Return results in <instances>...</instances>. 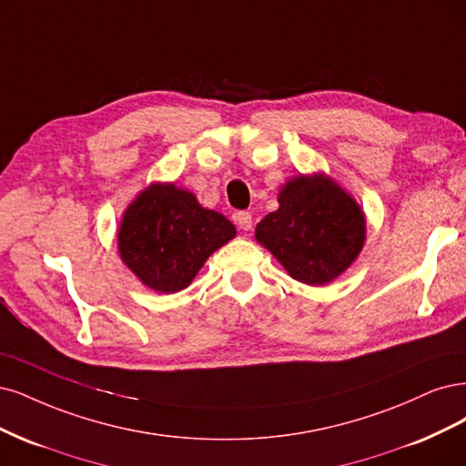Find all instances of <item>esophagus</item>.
Listing matches in <instances>:
<instances>
[{
  "instance_id": "esophagus-1",
  "label": "esophagus",
  "mask_w": 466,
  "mask_h": 466,
  "mask_svg": "<svg viewBox=\"0 0 466 466\" xmlns=\"http://www.w3.org/2000/svg\"><path fill=\"white\" fill-rule=\"evenodd\" d=\"M236 224H238V228H242V230H251V227H253V220H251V215L248 213V211H242V213H236Z\"/></svg>"
}]
</instances>
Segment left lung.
I'll use <instances>...</instances> for the list:
<instances>
[{
  "label": "left lung",
  "mask_w": 466,
  "mask_h": 466,
  "mask_svg": "<svg viewBox=\"0 0 466 466\" xmlns=\"http://www.w3.org/2000/svg\"><path fill=\"white\" fill-rule=\"evenodd\" d=\"M255 239L294 280L323 287L358 259L366 215L333 177L299 174L280 187L279 208L255 227Z\"/></svg>",
  "instance_id": "8db88e82"
}]
</instances>
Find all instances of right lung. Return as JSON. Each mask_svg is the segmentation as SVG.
Returning a JSON list of instances; mask_svg holds the SVG:
<instances>
[{
  "label": "right lung",
  "instance_id": "1",
  "mask_svg": "<svg viewBox=\"0 0 466 466\" xmlns=\"http://www.w3.org/2000/svg\"><path fill=\"white\" fill-rule=\"evenodd\" d=\"M236 236L234 224L172 182H153L124 211L117 251L147 289H187L211 255Z\"/></svg>",
  "mask_w": 466,
  "mask_h": 466
}]
</instances>
